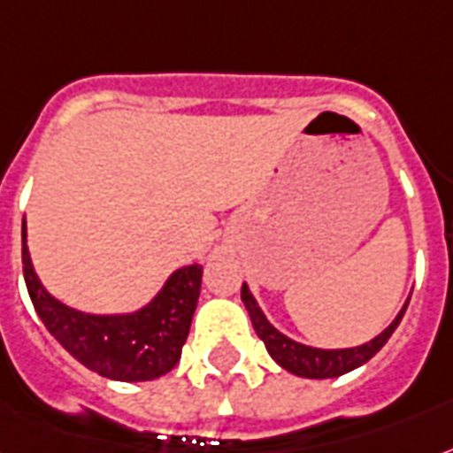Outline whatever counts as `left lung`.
<instances>
[{"label":"left lung","mask_w":453,"mask_h":453,"mask_svg":"<svg viewBox=\"0 0 453 453\" xmlns=\"http://www.w3.org/2000/svg\"><path fill=\"white\" fill-rule=\"evenodd\" d=\"M242 302H244V306L250 311L251 326H254L258 337L264 340L268 354H271L285 371L313 380L337 378V375H344V372H349L354 371V368H358V365H364L365 361H371V358L388 344V340L392 337L396 326H399V320L403 319V311L409 306V303H403V309L399 311V316L395 319V323H392L385 333H380L375 340L365 342L361 347H354V349H313V347L299 344V342L289 340V337H285L282 333H278V330L265 320L264 311L258 309L257 299L251 296L247 285H242Z\"/></svg>","instance_id":"left-lung-1"}]
</instances>
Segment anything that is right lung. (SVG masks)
Returning a JSON list of instances; mask_svg holds the SVG:
<instances>
[{
    "label": "right lung",
    "instance_id": "add662e5",
    "mask_svg": "<svg viewBox=\"0 0 453 453\" xmlns=\"http://www.w3.org/2000/svg\"><path fill=\"white\" fill-rule=\"evenodd\" d=\"M23 275L37 316L54 340L85 368L120 382L161 378L180 361L202 289V265L175 271L157 299L127 316H92L68 309L40 285L26 247L23 219Z\"/></svg>",
    "mask_w": 453,
    "mask_h": 453
}]
</instances>
